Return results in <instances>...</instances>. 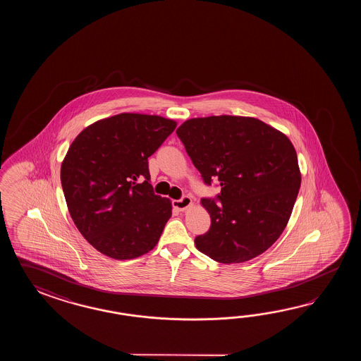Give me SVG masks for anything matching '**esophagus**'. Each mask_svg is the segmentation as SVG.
Wrapping results in <instances>:
<instances>
[{
  "label": "esophagus",
  "instance_id": "esophagus-1",
  "mask_svg": "<svg viewBox=\"0 0 361 361\" xmlns=\"http://www.w3.org/2000/svg\"><path fill=\"white\" fill-rule=\"evenodd\" d=\"M192 205V200L191 197H188V196H183L182 199L174 200L173 201V207L178 209L179 212H184V210H187L188 207Z\"/></svg>",
  "mask_w": 361,
  "mask_h": 361
}]
</instances>
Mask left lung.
I'll list each match as a JSON object with an SVG mask.
<instances>
[{"label":"left lung","instance_id":"left-lung-1","mask_svg":"<svg viewBox=\"0 0 361 361\" xmlns=\"http://www.w3.org/2000/svg\"><path fill=\"white\" fill-rule=\"evenodd\" d=\"M204 183L221 193L201 199L212 218L196 247L221 263L250 261L266 252L292 214L300 187L297 152L288 137L253 117L191 118L177 129Z\"/></svg>","mask_w":361,"mask_h":361}]
</instances>
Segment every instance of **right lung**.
Masks as SVG:
<instances>
[{
    "instance_id": "obj_1",
    "label": "right lung",
    "mask_w": 361,
    "mask_h": 361,
    "mask_svg": "<svg viewBox=\"0 0 361 361\" xmlns=\"http://www.w3.org/2000/svg\"><path fill=\"white\" fill-rule=\"evenodd\" d=\"M177 128L160 116L120 114L92 123L61 162L69 214L89 244L114 259L152 250L171 216V202L154 195L148 157Z\"/></svg>"
}]
</instances>
